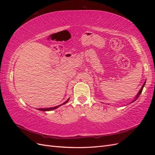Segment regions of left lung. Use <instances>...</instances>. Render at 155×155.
Listing matches in <instances>:
<instances>
[{"label":"left lung","instance_id":"left-lung-1","mask_svg":"<svg viewBox=\"0 0 155 155\" xmlns=\"http://www.w3.org/2000/svg\"><path fill=\"white\" fill-rule=\"evenodd\" d=\"M145 81H146V80H145V82H144V83H143V85H142V88H140V90L139 91V92H138V94H137V95H136V96H135V97H134V99L132 101H131L130 103V104H131V103H133L134 101H135L136 100H137V99H138V97L140 96V94H142V91H143V87H144V86H145Z\"/></svg>","mask_w":155,"mask_h":155}]
</instances>
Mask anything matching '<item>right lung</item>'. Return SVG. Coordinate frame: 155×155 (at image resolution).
<instances>
[{
    "label": "right lung",
    "instance_id": "1",
    "mask_svg": "<svg viewBox=\"0 0 155 155\" xmlns=\"http://www.w3.org/2000/svg\"><path fill=\"white\" fill-rule=\"evenodd\" d=\"M69 100H70V98H68V99L66 101H64V103H63L62 104H61V105H58V106H56V107H50V108H43V109H42V108H40V109H37V110H41V111H50V110H55V109H58V107H59L60 106H61V105H64V104H66L69 101Z\"/></svg>",
    "mask_w": 155,
    "mask_h": 155
}]
</instances>
